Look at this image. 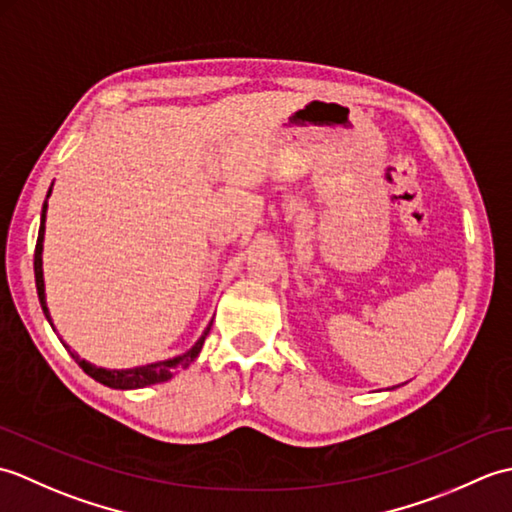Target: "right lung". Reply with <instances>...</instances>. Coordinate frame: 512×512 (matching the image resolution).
<instances>
[{
	"label": "right lung",
	"instance_id": "obj_1",
	"mask_svg": "<svg viewBox=\"0 0 512 512\" xmlns=\"http://www.w3.org/2000/svg\"><path fill=\"white\" fill-rule=\"evenodd\" d=\"M50 193H52V187L48 191V198H50ZM46 211H48V200L43 202V209H41V226H39V237H37V248H35V284H37V295H39L41 310H43V314H46L48 323L52 325L50 312H48V306H46V286H43V259H41L43 235H46ZM52 330H54V325H52ZM209 330H211V323L198 339V343H195L189 352L167 358V361H158V363L134 367V369H105V367H96L88 361H83V358H79V354H74V352H70V356L74 358L76 363H79V367L83 369L85 374L92 376L94 380H99L101 385L114 387V389H140V387H147V385L165 383V380L173 378V374L180 372V369L189 367L195 361V358H198Z\"/></svg>",
	"mask_w": 512,
	"mask_h": 512
}]
</instances>
